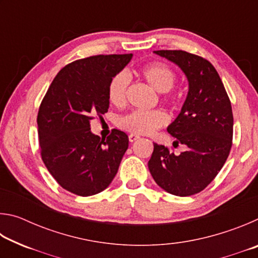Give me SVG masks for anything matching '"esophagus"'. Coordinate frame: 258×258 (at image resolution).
<instances>
[{"instance_id": "obj_1", "label": "esophagus", "mask_w": 258, "mask_h": 258, "mask_svg": "<svg viewBox=\"0 0 258 258\" xmlns=\"http://www.w3.org/2000/svg\"><path fill=\"white\" fill-rule=\"evenodd\" d=\"M139 139H140V137H139V135H137V134H130V135H128L130 142H135V141H137V140H139Z\"/></svg>"}]
</instances>
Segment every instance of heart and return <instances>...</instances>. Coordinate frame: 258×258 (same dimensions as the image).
<instances>
[{
	"mask_svg": "<svg viewBox=\"0 0 258 258\" xmlns=\"http://www.w3.org/2000/svg\"><path fill=\"white\" fill-rule=\"evenodd\" d=\"M145 80L158 92H167L175 83V73L164 62H152L142 69ZM130 76L120 72L112 77L108 86V99L113 106H123L126 101ZM168 117L161 110H133L118 119V126L132 134L146 135L154 133L164 126Z\"/></svg>",
	"mask_w": 258,
	"mask_h": 258,
	"instance_id": "1",
	"label": "heart"
}]
</instances>
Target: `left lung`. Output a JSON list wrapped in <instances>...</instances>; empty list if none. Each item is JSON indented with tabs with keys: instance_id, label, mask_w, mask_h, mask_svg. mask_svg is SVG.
<instances>
[{
	"instance_id": "1",
	"label": "left lung",
	"mask_w": 258,
	"mask_h": 258,
	"mask_svg": "<svg viewBox=\"0 0 258 258\" xmlns=\"http://www.w3.org/2000/svg\"><path fill=\"white\" fill-rule=\"evenodd\" d=\"M175 63L187 80L181 111L167 132L186 150L178 156L154 143L148 167L168 194L187 197L203 191L223 167L230 154L233 115L223 83L213 64L185 51H154Z\"/></svg>"
}]
</instances>
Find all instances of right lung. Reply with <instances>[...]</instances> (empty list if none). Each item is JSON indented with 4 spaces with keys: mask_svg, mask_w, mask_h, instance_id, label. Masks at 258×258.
I'll use <instances>...</instances> for the list:
<instances>
[{
    "mask_svg": "<svg viewBox=\"0 0 258 258\" xmlns=\"http://www.w3.org/2000/svg\"><path fill=\"white\" fill-rule=\"evenodd\" d=\"M133 54L94 55L58 73L37 116L41 155L54 180L82 197L107 189L128 148V137L113 130L107 140L91 132V119L109 108L108 86Z\"/></svg>",
    "mask_w": 258,
    "mask_h": 258,
    "instance_id": "1",
    "label": "right lung"
}]
</instances>
